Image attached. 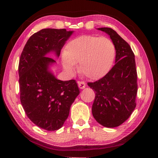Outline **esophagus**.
<instances>
[{"label": "esophagus", "instance_id": "obj_1", "mask_svg": "<svg viewBox=\"0 0 158 158\" xmlns=\"http://www.w3.org/2000/svg\"><path fill=\"white\" fill-rule=\"evenodd\" d=\"M78 85L80 89H84L85 87V83L84 81H78Z\"/></svg>", "mask_w": 158, "mask_h": 158}]
</instances>
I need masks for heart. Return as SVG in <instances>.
Returning <instances> with one entry per match:
<instances>
[{"label":"heart","mask_w":158,"mask_h":158,"mask_svg":"<svg viewBox=\"0 0 158 158\" xmlns=\"http://www.w3.org/2000/svg\"><path fill=\"white\" fill-rule=\"evenodd\" d=\"M116 56L113 42L107 37L81 35L72 40L66 45L62 56L63 68L74 74L76 63L79 71L90 79L101 78L110 70Z\"/></svg>","instance_id":"heart-1"}]
</instances>
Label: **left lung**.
Here are the masks:
<instances>
[{"mask_svg":"<svg viewBox=\"0 0 158 158\" xmlns=\"http://www.w3.org/2000/svg\"><path fill=\"white\" fill-rule=\"evenodd\" d=\"M98 30L110 36L116 49V63L102 78L88 83L95 93L92 114L102 126L116 127L123 123L136 107L137 74L135 55L130 45L113 29Z\"/></svg>","mask_w":158,"mask_h":158,"instance_id":"1","label":"left lung"}]
</instances>
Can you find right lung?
<instances>
[{"mask_svg": "<svg viewBox=\"0 0 158 158\" xmlns=\"http://www.w3.org/2000/svg\"><path fill=\"white\" fill-rule=\"evenodd\" d=\"M66 29L45 28L26 42L19 64L20 100L28 118L48 131L57 130L68 118L70 106L79 94L75 80L56 79L51 68L61 49L73 34Z\"/></svg>", "mask_w": 158, "mask_h": 158, "instance_id": "add662e5", "label": "right lung"}]
</instances>
